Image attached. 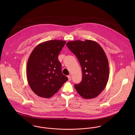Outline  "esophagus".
Returning <instances> with one entry per match:
<instances>
[{
    "label": "esophagus",
    "instance_id": "1",
    "mask_svg": "<svg viewBox=\"0 0 135 135\" xmlns=\"http://www.w3.org/2000/svg\"><path fill=\"white\" fill-rule=\"evenodd\" d=\"M68 77L69 80H71V75H68Z\"/></svg>",
    "mask_w": 135,
    "mask_h": 135
}]
</instances>
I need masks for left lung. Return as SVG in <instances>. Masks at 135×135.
<instances>
[{"label": "left lung", "mask_w": 135, "mask_h": 135, "mask_svg": "<svg viewBox=\"0 0 135 135\" xmlns=\"http://www.w3.org/2000/svg\"><path fill=\"white\" fill-rule=\"evenodd\" d=\"M66 46L76 56L81 67V81L74 85L77 93L84 99L96 97L105 87L109 76L105 52L99 44L91 40L71 41Z\"/></svg>", "instance_id": "8db88e82"}]
</instances>
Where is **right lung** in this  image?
Masks as SVG:
<instances>
[{
    "instance_id": "1",
    "label": "right lung",
    "mask_w": 135,
    "mask_h": 135,
    "mask_svg": "<svg viewBox=\"0 0 135 135\" xmlns=\"http://www.w3.org/2000/svg\"><path fill=\"white\" fill-rule=\"evenodd\" d=\"M65 42L61 40L43 42L30 55L27 64V78L31 89L38 96H53L68 80L62 73L58 60Z\"/></svg>"
}]
</instances>
